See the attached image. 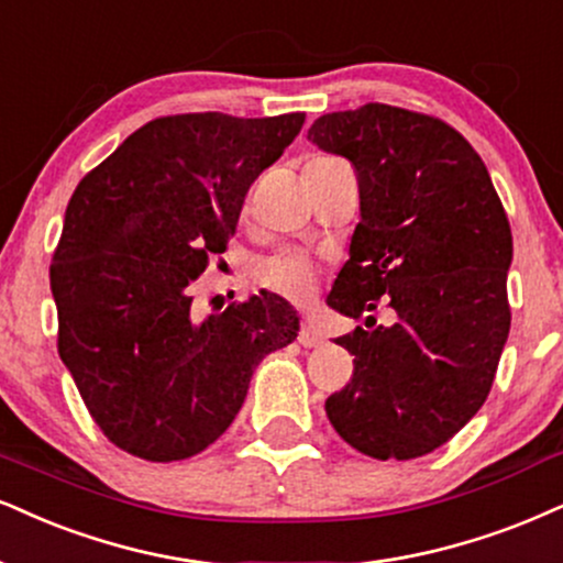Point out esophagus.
<instances>
[{"mask_svg": "<svg viewBox=\"0 0 563 563\" xmlns=\"http://www.w3.org/2000/svg\"><path fill=\"white\" fill-rule=\"evenodd\" d=\"M297 342H300L302 346H321L325 342V336L321 334V329L313 323H302L300 334H297Z\"/></svg>", "mask_w": 563, "mask_h": 563, "instance_id": "1", "label": "esophagus"}]
</instances>
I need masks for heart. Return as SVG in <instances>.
I'll use <instances>...</instances> for the list:
<instances>
[{"mask_svg": "<svg viewBox=\"0 0 563 563\" xmlns=\"http://www.w3.org/2000/svg\"><path fill=\"white\" fill-rule=\"evenodd\" d=\"M313 162H336V158L318 156ZM310 162V164H313ZM255 279L271 292L289 297V300H308L316 289L313 263L297 253H279L261 261L255 268Z\"/></svg>", "mask_w": 563, "mask_h": 563, "instance_id": "b5f03b06", "label": "heart"}]
</instances>
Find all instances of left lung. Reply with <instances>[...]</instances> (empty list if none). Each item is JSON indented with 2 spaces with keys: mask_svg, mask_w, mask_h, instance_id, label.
<instances>
[{
  "mask_svg": "<svg viewBox=\"0 0 563 563\" xmlns=\"http://www.w3.org/2000/svg\"><path fill=\"white\" fill-rule=\"evenodd\" d=\"M360 183V224L329 302L397 321L339 336L355 373L325 399L331 426L373 460H415L460 433L488 397L511 310V229L483 158L435 117L365 103L308 130ZM376 323V321H373Z\"/></svg>",
  "mask_w": 563,
  "mask_h": 563,
  "instance_id": "obj_1",
  "label": "left lung"
}]
</instances>
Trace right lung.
I'll return each mask as SVG.
<instances>
[{
  "label": "right lung",
  "instance_id": "obj_1",
  "mask_svg": "<svg viewBox=\"0 0 563 563\" xmlns=\"http://www.w3.org/2000/svg\"><path fill=\"white\" fill-rule=\"evenodd\" d=\"M302 122L158 117L75 187L48 268L57 346L90 418L128 454L177 462L211 446L255 365L297 339V310L271 292L198 321L192 282Z\"/></svg>",
  "mask_w": 563,
  "mask_h": 563
}]
</instances>
